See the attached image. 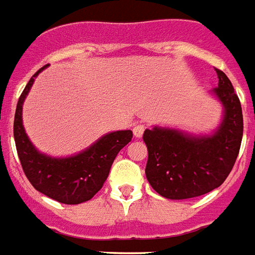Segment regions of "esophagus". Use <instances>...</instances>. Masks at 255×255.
<instances>
[{
    "label": "esophagus",
    "instance_id": "34e87169",
    "mask_svg": "<svg viewBox=\"0 0 255 255\" xmlns=\"http://www.w3.org/2000/svg\"><path fill=\"white\" fill-rule=\"evenodd\" d=\"M133 136L135 137H142L144 131H146V124H136L135 127H133Z\"/></svg>",
    "mask_w": 255,
    "mask_h": 255
}]
</instances>
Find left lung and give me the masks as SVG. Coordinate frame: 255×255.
<instances>
[{
	"instance_id": "left-lung-1",
	"label": "left lung",
	"mask_w": 255,
	"mask_h": 255,
	"mask_svg": "<svg viewBox=\"0 0 255 255\" xmlns=\"http://www.w3.org/2000/svg\"><path fill=\"white\" fill-rule=\"evenodd\" d=\"M215 70L219 86L212 93L222 103L224 112L212 135H190L162 127L143 133L148 150L147 181L166 199H192L216 189L237 161L243 135L242 107L227 75Z\"/></svg>"
}]
</instances>
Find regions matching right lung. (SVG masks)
<instances>
[{"instance_id": "right-lung-1", "label": "right lung", "mask_w": 255, "mask_h": 255, "mask_svg": "<svg viewBox=\"0 0 255 255\" xmlns=\"http://www.w3.org/2000/svg\"><path fill=\"white\" fill-rule=\"evenodd\" d=\"M41 67L22 90L13 124L18 159L32 186L63 204H81L93 197L108 178L115 158L132 139V131H115L104 135L89 148L66 158H52L35 148L22 126V104Z\"/></svg>"}]
</instances>
